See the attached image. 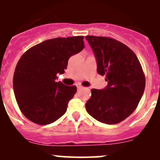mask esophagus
<instances>
[{
  "label": "esophagus",
  "instance_id": "esophagus-1",
  "mask_svg": "<svg viewBox=\"0 0 160 160\" xmlns=\"http://www.w3.org/2000/svg\"><path fill=\"white\" fill-rule=\"evenodd\" d=\"M77 87H78V89H82V86L80 85V84H78V85H77Z\"/></svg>",
  "mask_w": 160,
  "mask_h": 160
}]
</instances>
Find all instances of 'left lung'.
<instances>
[{"label": "left lung", "instance_id": "8db88e82", "mask_svg": "<svg viewBox=\"0 0 160 160\" xmlns=\"http://www.w3.org/2000/svg\"><path fill=\"white\" fill-rule=\"evenodd\" d=\"M97 61V72L108 86L92 89L86 102L89 115L106 124L119 123L136 109L145 88V77L140 62L131 49L107 37L86 36Z\"/></svg>", "mask_w": 160, "mask_h": 160}]
</instances>
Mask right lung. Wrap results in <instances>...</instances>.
<instances>
[{
    "instance_id": "right-lung-1",
    "label": "right lung",
    "mask_w": 160,
    "mask_h": 160,
    "mask_svg": "<svg viewBox=\"0 0 160 160\" xmlns=\"http://www.w3.org/2000/svg\"><path fill=\"white\" fill-rule=\"evenodd\" d=\"M83 48V36L57 38L34 46L22 56L12 84L20 111L27 119L47 125L65 113L77 87L56 82V74H64L70 57Z\"/></svg>"
}]
</instances>
